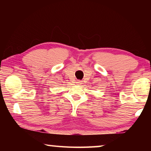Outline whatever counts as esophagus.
<instances>
[{"label": "esophagus", "mask_w": 151, "mask_h": 151, "mask_svg": "<svg viewBox=\"0 0 151 151\" xmlns=\"http://www.w3.org/2000/svg\"><path fill=\"white\" fill-rule=\"evenodd\" d=\"M76 83H77V85H81V81H78L77 82H76Z\"/></svg>", "instance_id": "obj_1"}]
</instances>
